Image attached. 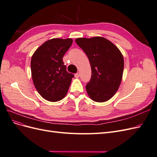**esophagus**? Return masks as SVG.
Instances as JSON below:
<instances>
[{"mask_svg": "<svg viewBox=\"0 0 157 157\" xmlns=\"http://www.w3.org/2000/svg\"><path fill=\"white\" fill-rule=\"evenodd\" d=\"M79 76H80V75H79V73H76V74L75 75V77L78 78H79Z\"/></svg>", "mask_w": 157, "mask_h": 157, "instance_id": "esophagus-1", "label": "esophagus"}]
</instances>
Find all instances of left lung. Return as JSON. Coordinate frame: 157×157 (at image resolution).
<instances>
[{
    "instance_id": "1",
    "label": "left lung",
    "mask_w": 157,
    "mask_h": 157,
    "mask_svg": "<svg viewBox=\"0 0 157 157\" xmlns=\"http://www.w3.org/2000/svg\"><path fill=\"white\" fill-rule=\"evenodd\" d=\"M89 59L92 77L86 86L93 101L105 102L110 99L120 86L124 70V58L111 41L101 36L75 40Z\"/></svg>"
}]
</instances>
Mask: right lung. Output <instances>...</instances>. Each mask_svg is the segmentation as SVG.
Segmentation results:
<instances>
[{"label": "right lung", "mask_w": 157, "mask_h": 157, "mask_svg": "<svg viewBox=\"0 0 157 157\" xmlns=\"http://www.w3.org/2000/svg\"><path fill=\"white\" fill-rule=\"evenodd\" d=\"M72 43L71 39H52L39 46L32 56L33 84L46 100L59 101L68 92L74 75L67 71L63 58Z\"/></svg>", "instance_id": "right-lung-1"}]
</instances>
